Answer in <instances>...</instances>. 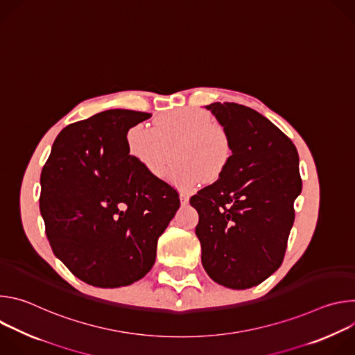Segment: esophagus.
Wrapping results in <instances>:
<instances>
[{
  "instance_id": "esophagus-1",
  "label": "esophagus",
  "mask_w": 355,
  "mask_h": 355,
  "mask_svg": "<svg viewBox=\"0 0 355 355\" xmlns=\"http://www.w3.org/2000/svg\"><path fill=\"white\" fill-rule=\"evenodd\" d=\"M180 200H181V204H182V205L188 204V200H189V195H188L187 192H184V191H180Z\"/></svg>"
}]
</instances>
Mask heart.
<instances>
[{
	"mask_svg": "<svg viewBox=\"0 0 355 355\" xmlns=\"http://www.w3.org/2000/svg\"><path fill=\"white\" fill-rule=\"evenodd\" d=\"M130 156L151 175L162 177L173 157L168 180L191 188L200 180L216 181L232 159L227 132L204 111L182 110L163 115L155 128L137 123L128 132Z\"/></svg>",
	"mask_w": 355,
	"mask_h": 355,
	"instance_id": "1",
	"label": "heart"
}]
</instances>
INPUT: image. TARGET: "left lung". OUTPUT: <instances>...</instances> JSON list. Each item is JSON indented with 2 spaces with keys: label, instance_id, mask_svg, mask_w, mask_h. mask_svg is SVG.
Listing matches in <instances>:
<instances>
[{
  "label": "left lung",
  "instance_id": "left-lung-1",
  "mask_svg": "<svg viewBox=\"0 0 355 355\" xmlns=\"http://www.w3.org/2000/svg\"><path fill=\"white\" fill-rule=\"evenodd\" d=\"M227 132L232 159L212 185L189 199L202 266L230 289L256 286L282 264L302 191L296 147L270 119L244 105L205 107Z\"/></svg>",
  "mask_w": 355,
  "mask_h": 355
}]
</instances>
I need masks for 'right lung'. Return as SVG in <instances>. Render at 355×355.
I'll return each instance as SVG.
<instances>
[{
    "label": "right lung",
    "mask_w": 355,
    "mask_h": 355,
    "mask_svg": "<svg viewBox=\"0 0 355 355\" xmlns=\"http://www.w3.org/2000/svg\"><path fill=\"white\" fill-rule=\"evenodd\" d=\"M151 114L110 110L66 126L40 175V214L55 256L81 281L119 288L156 261L180 208L177 191L129 153L128 130Z\"/></svg>",
    "instance_id": "add662e5"
}]
</instances>
